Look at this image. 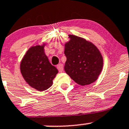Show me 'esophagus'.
<instances>
[{
	"instance_id": "1",
	"label": "esophagus",
	"mask_w": 129,
	"mask_h": 129,
	"mask_svg": "<svg viewBox=\"0 0 129 129\" xmlns=\"http://www.w3.org/2000/svg\"><path fill=\"white\" fill-rule=\"evenodd\" d=\"M57 69H58V70H59V72H63V64H62V63H60V64L57 65Z\"/></svg>"
}]
</instances>
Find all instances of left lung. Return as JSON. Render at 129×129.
I'll return each mask as SVG.
<instances>
[{"label": "left lung", "instance_id": "obj_1", "mask_svg": "<svg viewBox=\"0 0 129 129\" xmlns=\"http://www.w3.org/2000/svg\"><path fill=\"white\" fill-rule=\"evenodd\" d=\"M69 42L64 44L67 57L64 69L66 73L81 86L94 83L98 79L104 66V60L98 48L85 39L68 35Z\"/></svg>", "mask_w": 129, "mask_h": 129}]
</instances>
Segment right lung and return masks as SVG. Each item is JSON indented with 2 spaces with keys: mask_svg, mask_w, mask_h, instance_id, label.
I'll use <instances>...</instances> for the list:
<instances>
[{
  "mask_svg": "<svg viewBox=\"0 0 129 129\" xmlns=\"http://www.w3.org/2000/svg\"><path fill=\"white\" fill-rule=\"evenodd\" d=\"M47 43L31 46L27 51L20 63L22 77L32 88L43 91L53 84L58 70L49 62L45 53Z\"/></svg>",
  "mask_w": 129,
  "mask_h": 129,
  "instance_id": "obj_1",
  "label": "right lung"
}]
</instances>
